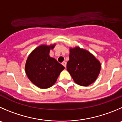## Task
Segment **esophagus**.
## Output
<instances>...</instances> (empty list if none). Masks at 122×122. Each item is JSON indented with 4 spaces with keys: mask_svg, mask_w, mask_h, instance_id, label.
<instances>
[{
    "mask_svg": "<svg viewBox=\"0 0 122 122\" xmlns=\"http://www.w3.org/2000/svg\"><path fill=\"white\" fill-rule=\"evenodd\" d=\"M62 65L64 66V67H65V68H66V61H64V62H62Z\"/></svg>",
    "mask_w": 122,
    "mask_h": 122,
    "instance_id": "esophagus-1",
    "label": "esophagus"
}]
</instances>
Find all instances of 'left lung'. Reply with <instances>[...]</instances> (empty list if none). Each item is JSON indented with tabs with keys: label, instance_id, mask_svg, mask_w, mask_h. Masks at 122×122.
I'll return each mask as SVG.
<instances>
[{
	"label": "left lung",
	"instance_id": "left-lung-1",
	"mask_svg": "<svg viewBox=\"0 0 122 122\" xmlns=\"http://www.w3.org/2000/svg\"><path fill=\"white\" fill-rule=\"evenodd\" d=\"M67 69L76 83L87 86L94 83L100 74L101 64L89 52L79 47L70 49Z\"/></svg>",
	"mask_w": 122,
	"mask_h": 122
}]
</instances>
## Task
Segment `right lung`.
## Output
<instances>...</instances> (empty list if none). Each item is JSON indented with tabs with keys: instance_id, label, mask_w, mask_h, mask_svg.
Returning a JSON list of instances; mask_svg holds the SVG:
<instances>
[{
	"instance_id": "obj_1",
	"label": "right lung",
	"mask_w": 122,
	"mask_h": 122,
	"mask_svg": "<svg viewBox=\"0 0 122 122\" xmlns=\"http://www.w3.org/2000/svg\"><path fill=\"white\" fill-rule=\"evenodd\" d=\"M55 45H41L28 56L25 70L30 81L42 89L50 87L56 82L64 67L55 59L50 57L49 52Z\"/></svg>"
}]
</instances>
